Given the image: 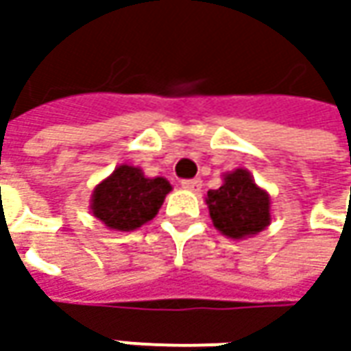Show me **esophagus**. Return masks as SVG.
<instances>
[{"mask_svg": "<svg viewBox=\"0 0 351 351\" xmlns=\"http://www.w3.org/2000/svg\"><path fill=\"white\" fill-rule=\"evenodd\" d=\"M201 180H183L182 187L183 189H187V191H199L201 189Z\"/></svg>", "mask_w": 351, "mask_h": 351, "instance_id": "obj_1", "label": "esophagus"}]
</instances>
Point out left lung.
<instances>
[{"label": "left lung", "mask_w": 351, "mask_h": 351, "mask_svg": "<svg viewBox=\"0 0 351 351\" xmlns=\"http://www.w3.org/2000/svg\"><path fill=\"white\" fill-rule=\"evenodd\" d=\"M213 224L228 238L258 234L269 224V197L246 169L224 176L219 189L207 193Z\"/></svg>", "instance_id": "1"}]
</instances>
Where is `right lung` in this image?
I'll return each mask as SVG.
<instances>
[{
	"mask_svg": "<svg viewBox=\"0 0 351 351\" xmlns=\"http://www.w3.org/2000/svg\"><path fill=\"white\" fill-rule=\"evenodd\" d=\"M169 189L164 178L148 180L138 168L119 166L95 187L91 210L113 230H134L154 219Z\"/></svg>",
	"mask_w": 351,
	"mask_h": 351,
	"instance_id": "obj_1",
	"label": "right lung"
}]
</instances>
